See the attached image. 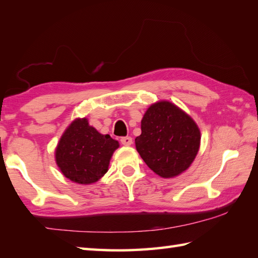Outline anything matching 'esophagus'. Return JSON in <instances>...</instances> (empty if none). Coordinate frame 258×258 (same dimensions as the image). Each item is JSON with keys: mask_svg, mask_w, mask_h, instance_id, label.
<instances>
[{"mask_svg": "<svg viewBox=\"0 0 258 258\" xmlns=\"http://www.w3.org/2000/svg\"><path fill=\"white\" fill-rule=\"evenodd\" d=\"M120 141H121V144L123 146H127V147L133 145V138H131V137H122V138L120 139Z\"/></svg>", "mask_w": 258, "mask_h": 258, "instance_id": "esophagus-1", "label": "esophagus"}]
</instances>
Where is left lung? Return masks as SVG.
Wrapping results in <instances>:
<instances>
[{
  "label": "left lung",
  "mask_w": 258,
  "mask_h": 258,
  "mask_svg": "<svg viewBox=\"0 0 258 258\" xmlns=\"http://www.w3.org/2000/svg\"><path fill=\"white\" fill-rule=\"evenodd\" d=\"M140 157L164 179L180 175L196 159L201 133L190 114L168 100L154 102L141 120V135L135 139Z\"/></svg>",
  "instance_id": "obj_1"
}]
</instances>
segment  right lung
<instances>
[{
    "label": "right lung",
    "instance_id": "add662e5",
    "mask_svg": "<svg viewBox=\"0 0 258 258\" xmlns=\"http://www.w3.org/2000/svg\"><path fill=\"white\" fill-rule=\"evenodd\" d=\"M119 142L101 135L87 118H77L68 125L55 149L60 172L78 184H91L106 174Z\"/></svg>",
    "mask_w": 258,
    "mask_h": 258
}]
</instances>
